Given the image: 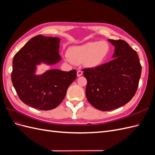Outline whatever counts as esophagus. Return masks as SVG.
<instances>
[{
    "label": "esophagus",
    "mask_w": 155,
    "mask_h": 155,
    "mask_svg": "<svg viewBox=\"0 0 155 155\" xmlns=\"http://www.w3.org/2000/svg\"><path fill=\"white\" fill-rule=\"evenodd\" d=\"M82 74H83V71H81V70H78V71L77 72V76H78V77L81 76Z\"/></svg>",
    "instance_id": "1"
}]
</instances>
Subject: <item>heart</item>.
Segmentation results:
<instances>
[{"label":"heart","mask_w":155,"mask_h":155,"mask_svg":"<svg viewBox=\"0 0 155 155\" xmlns=\"http://www.w3.org/2000/svg\"><path fill=\"white\" fill-rule=\"evenodd\" d=\"M110 51V46L106 41L88 42L69 48L67 56L74 64L83 63L87 67L96 68L105 61Z\"/></svg>","instance_id":"heart-1"}]
</instances>
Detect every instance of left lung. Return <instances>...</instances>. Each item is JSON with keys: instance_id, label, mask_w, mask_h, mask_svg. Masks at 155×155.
I'll return each instance as SVG.
<instances>
[{"instance_id": "8db88e82", "label": "left lung", "mask_w": 155, "mask_h": 155, "mask_svg": "<svg viewBox=\"0 0 155 155\" xmlns=\"http://www.w3.org/2000/svg\"><path fill=\"white\" fill-rule=\"evenodd\" d=\"M114 59L96 68L82 70L87 80L86 96L96 109L108 111L125 105L137 92L142 66L137 51L124 40L109 39Z\"/></svg>"}]
</instances>
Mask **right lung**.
I'll return each mask as SVG.
<instances>
[{"label": "right lung", "mask_w": 155, "mask_h": 155, "mask_svg": "<svg viewBox=\"0 0 155 155\" xmlns=\"http://www.w3.org/2000/svg\"><path fill=\"white\" fill-rule=\"evenodd\" d=\"M59 42V37L38 35L28 41L13 58V85L20 100L34 109L48 110L57 107L77 77L76 70L51 69L40 76L35 74L37 64H54L61 59Z\"/></svg>", "instance_id": "add662e5"}]
</instances>
